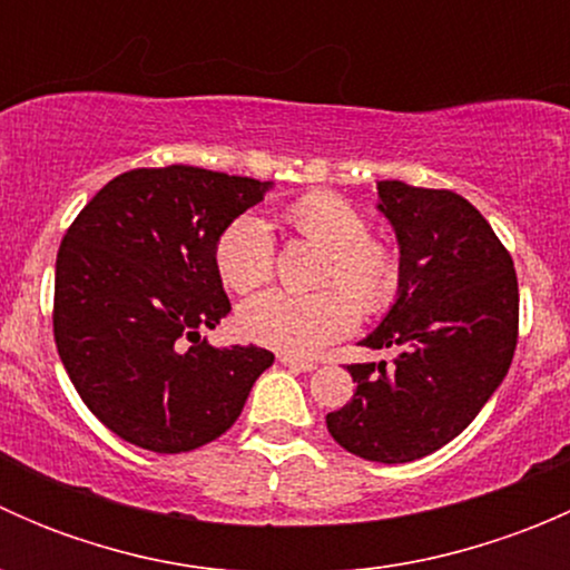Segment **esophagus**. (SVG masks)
<instances>
[{"instance_id": "1", "label": "esophagus", "mask_w": 570, "mask_h": 570, "mask_svg": "<svg viewBox=\"0 0 570 570\" xmlns=\"http://www.w3.org/2000/svg\"><path fill=\"white\" fill-rule=\"evenodd\" d=\"M281 364L289 366V370H295V372H314V370H317V364H314V361L295 358V355H281Z\"/></svg>"}]
</instances>
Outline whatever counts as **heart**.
Wrapping results in <instances>:
<instances>
[{"label":"heart","instance_id":"heart-1","mask_svg":"<svg viewBox=\"0 0 570 570\" xmlns=\"http://www.w3.org/2000/svg\"><path fill=\"white\" fill-rule=\"evenodd\" d=\"M286 220L301 237L325 250L320 286L344 288L364 314L389 308L400 286V269L392 253L372 243L370 226L355 206L336 195L314 193L292 204ZM215 264L228 289L250 292L262 286L273 273V232L267 223L256 215L237 217L217 239ZM343 293L262 292L239 308V331L262 347L306 358L355 327L354 302L350 304Z\"/></svg>","mask_w":570,"mask_h":570}]
</instances>
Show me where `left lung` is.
<instances>
[{
	"label": "left lung",
	"instance_id": "obj_1",
	"mask_svg": "<svg viewBox=\"0 0 570 570\" xmlns=\"http://www.w3.org/2000/svg\"><path fill=\"white\" fill-rule=\"evenodd\" d=\"M377 212L400 248L386 317L361 338L394 364H353V400L327 413L338 446L375 463H411L450 444L513 361L519 281L485 217L450 189L377 181Z\"/></svg>",
	"mask_w": 570,
	"mask_h": 570
}]
</instances>
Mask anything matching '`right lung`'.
<instances>
[{
    "mask_svg": "<svg viewBox=\"0 0 570 570\" xmlns=\"http://www.w3.org/2000/svg\"><path fill=\"white\" fill-rule=\"evenodd\" d=\"M273 181L193 165L120 174L62 237L55 342L85 405L129 444L198 450L243 413L275 355L200 336L232 312L215 248Z\"/></svg>",
    "mask_w": 570,
    "mask_h": 570,
    "instance_id": "right-lung-1",
    "label": "right lung"
}]
</instances>
